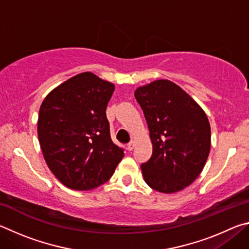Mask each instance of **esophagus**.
Masks as SVG:
<instances>
[{
  "mask_svg": "<svg viewBox=\"0 0 249 249\" xmlns=\"http://www.w3.org/2000/svg\"><path fill=\"white\" fill-rule=\"evenodd\" d=\"M134 147H135V142H129L128 144H127V149L129 150V151H132L133 149H134Z\"/></svg>",
  "mask_w": 249,
  "mask_h": 249,
  "instance_id": "obj_1",
  "label": "esophagus"
}]
</instances>
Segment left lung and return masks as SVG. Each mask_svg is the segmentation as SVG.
<instances>
[{
  "mask_svg": "<svg viewBox=\"0 0 249 249\" xmlns=\"http://www.w3.org/2000/svg\"><path fill=\"white\" fill-rule=\"evenodd\" d=\"M146 117L153 155L142 163L145 182L162 193L183 190L203 170L211 148L205 112L187 92L160 79L135 90Z\"/></svg>",
  "mask_w": 249,
  "mask_h": 249,
  "instance_id": "8db88e82",
  "label": "left lung"
}]
</instances>
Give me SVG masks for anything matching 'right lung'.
I'll use <instances>...</instances> for the list:
<instances>
[{
  "instance_id": "right-lung-1",
  "label": "right lung",
  "mask_w": 249,
  "mask_h": 249,
  "mask_svg": "<svg viewBox=\"0 0 249 249\" xmlns=\"http://www.w3.org/2000/svg\"><path fill=\"white\" fill-rule=\"evenodd\" d=\"M114 89L94 73L82 72L50 91L40 105L37 133L45 161L69 189L98 188L124 157L111 140L105 113Z\"/></svg>"
}]
</instances>
